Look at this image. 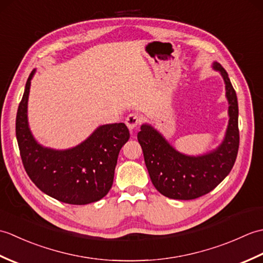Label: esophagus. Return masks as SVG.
I'll list each match as a JSON object with an SVG mask.
<instances>
[{"mask_svg":"<svg viewBox=\"0 0 263 263\" xmlns=\"http://www.w3.org/2000/svg\"><path fill=\"white\" fill-rule=\"evenodd\" d=\"M140 122H141L140 116L136 113L128 114L125 119V124L128 128H130V130H133V128L137 127L139 124H140Z\"/></svg>","mask_w":263,"mask_h":263,"instance_id":"1","label":"esophagus"}]
</instances>
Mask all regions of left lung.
I'll use <instances>...</instances> for the list:
<instances>
[{
  "label": "left lung",
  "mask_w": 263,
  "mask_h": 263,
  "mask_svg": "<svg viewBox=\"0 0 263 263\" xmlns=\"http://www.w3.org/2000/svg\"><path fill=\"white\" fill-rule=\"evenodd\" d=\"M225 82L228 102V125L224 140L216 149L199 156L182 154L150 124H142L138 141L154 186L170 199L192 200L209 193L230 174L237 157L238 104L236 92L225 69L212 63Z\"/></svg>",
  "instance_id": "8db88e82"
}]
</instances>
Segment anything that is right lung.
Here are the masks:
<instances>
[{"mask_svg": "<svg viewBox=\"0 0 263 263\" xmlns=\"http://www.w3.org/2000/svg\"><path fill=\"white\" fill-rule=\"evenodd\" d=\"M36 69L28 78L18 107L15 136L25 170L35 185L49 197L69 204L103 199L111 187L121 148L130 138L124 123L98 126L85 141L64 150L38 143L28 123V98Z\"/></svg>", "mask_w": 263, "mask_h": 263, "instance_id": "right-lung-1", "label": "right lung"}]
</instances>
